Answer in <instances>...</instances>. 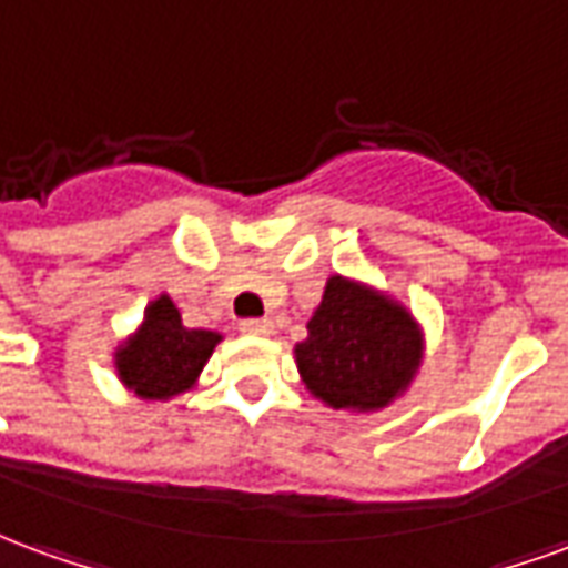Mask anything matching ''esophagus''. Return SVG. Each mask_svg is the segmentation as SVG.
I'll return each mask as SVG.
<instances>
[{
  "label": "esophagus",
  "mask_w": 568,
  "mask_h": 568,
  "mask_svg": "<svg viewBox=\"0 0 568 568\" xmlns=\"http://www.w3.org/2000/svg\"><path fill=\"white\" fill-rule=\"evenodd\" d=\"M239 329H242L244 335H272V321H260V317H247V321H242L239 324Z\"/></svg>",
  "instance_id": "34e87169"
}]
</instances>
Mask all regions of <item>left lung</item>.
Instances as JSON below:
<instances>
[{
  "mask_svg": "<svg viewBox=\"0 0 568 568\" xmlns=\"http://www.w3.org/2000/svg\"><path fill=\"white\" fill-rule=\"evenodd\" d=\"M420 354L412 314L354 281H326L308 338L296 345L305 387L333 408H384L408 387Z\"/></svg>",
  "mask_w": 568,
  "mask_h": 568,
  "instance_id": "left-lung-1",
  "label": "left lung"
}]
</instances>
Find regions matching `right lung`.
<instances>
[{
    "mask_svg": "<svg viewBox=\"0 0 568 568\" xmlns=\"http://www.w3.org/2000/svg\"><path fill=\"white\" fill-rule=\"evenodd\" d=\"M221 335L209 329H187L169 296L148 305L144 324L118 351L120 381L142 399H169L178 396L205 366Z\"/></svg>",
    "mask_w": 568,
    "mask_h": 568,
    "instance_id": "add662e5",
    "label": "right lung"
}]
</instances>
